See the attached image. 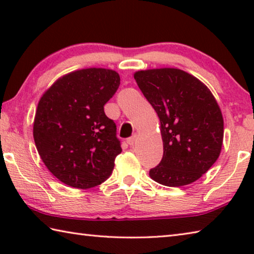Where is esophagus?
<instances>
[{
    "mask_svg": "<svg viewBox=\"0 0 254 254\" xmlns=\"http://www.w3.org/2000/svg\"><path fill=\"white\" fill-rule=\"evenodd\" d=\"M135 141H136V135L134 134V135H132V136L128 137V139L127 140V142L128 145H134Z\"/></svg>",
    "mask_w": 254,
    "mask_h": 254,
    "instance_id": "esophagus-1",
    "label": "esophagus"
}]
</instances>
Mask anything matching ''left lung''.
<instances>
[{"label": "left lung", "mask_w": 254, "mask_h": 254, "mask_svg": "<svg viewBox=\"0 0 254 254\" xmlns=\"http://www.w3.org/2000/svg\"><path fill=\"white\" fill-rule=\"evenodd\" d=\"M134 79L160 120L163 156L150 177L169 187L196 182L222 149L224 122L213 94L177 68L139 70Z\"/></svg>", "instance_id": "obj_1"}]
</instances>
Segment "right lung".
Here are the masks:
<instances>
[{"mask_svg": "<svg viewBox=\"0 0 254 254\" xmlns=\"http://www.w3.org/2000/svg\"><path fill=\"white\" fill-rule=\"evenodd\" d=\"M119 86L117 71L87 68L60 77L40 98L34 143L47 168L62 183L87 189L111 176L122 148L104 105Z\"/></svg>", "mask_w": 254, "mask_h": 254, "instance_id": "right-lung-1", "label": "right lung"}]
</instances>
